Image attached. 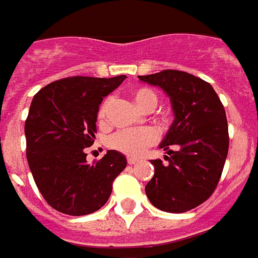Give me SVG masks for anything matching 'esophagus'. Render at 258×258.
I'll use <instances>...</instances> for the list:
<instances>
[{
	"label": "esophagus",
	"instance_id": "esophagus-1",
	"mask_svg": "<svg viewBox=\"0 0 258 258\" xmlns=\"http://www.w3.org/2000/svg\"><path fill=\"white\" fill-rule=\"evenodd\" d=\"M138 162V157H127V164H136Z\"/></svg>",
	"mask_w": 258,
	"mask_h": 258
}]
</instances>
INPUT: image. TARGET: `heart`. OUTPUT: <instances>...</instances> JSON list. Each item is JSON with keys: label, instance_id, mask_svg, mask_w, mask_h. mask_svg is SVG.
I'll list each match as a JSON object with an SVG mask.
<instances>
[{"label": "heart", "instance_id": "obj_1", "mask_svg": "<svg viewBox=\"0 0 258 258\" xmlns=\"http://www.w3.org/2000/svg\"><path fill=\"white\" fill-rule=\"evenodd\" d=\"M133 98L135 103L138 104L140 108L150 111L157 105V96L153 90L140 87L133 90ZM109 98L104 100V103L98 111V118L104 119L107 114V109L109 105ZM157 140V132L153 127H135V129H122L111 135L108 139V147L116 150L119 153L126 155H139L146 147H149Z\"/></svg>", "mask_w": 258, "mask_h": 258}]
</instances>
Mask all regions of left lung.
Wrapping results in <instances>:
<instances>
[{"instance_id": "8db88e82", "label": "left lung", "mask_w": 258, "mask_h": 258, "mask_svg": "<svg viewBox=\"0 0 258 258\" xmlns=\"http://www.w3.org/2000/svg\"><path fill=\"white\" fill-rule=\"evenodd\" d=\"M139 79L160 87L173 112L160 144L168 164L151 160L154 176L146 195L158 210L186 213L206 202L221 178L229 147L225 109L213 86L187 72L168 69Z\"/></svg>"}]
</instances>
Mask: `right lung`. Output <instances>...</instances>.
Instances as JSON below:
<instances>
[{
	"mask_svg": "<svg viewBox=\"0 0 258 258\" xmlns=\"http://www.w3.org/2000/svg\"><path fill=\"white\" fill-rule=\"evenodd\" d=\"M126 79L74 76L56 80L33 97L25 123L26 157L45 202L59 213L87 215L111 196L126 157L108 150L90 165L86 147L94 143L98 107Z\"/></svg>",
	"mask_w": 258,
	"mask_h": 258,
	"instance_id": "1",
	"label": "right lung"
}]
</instances>
